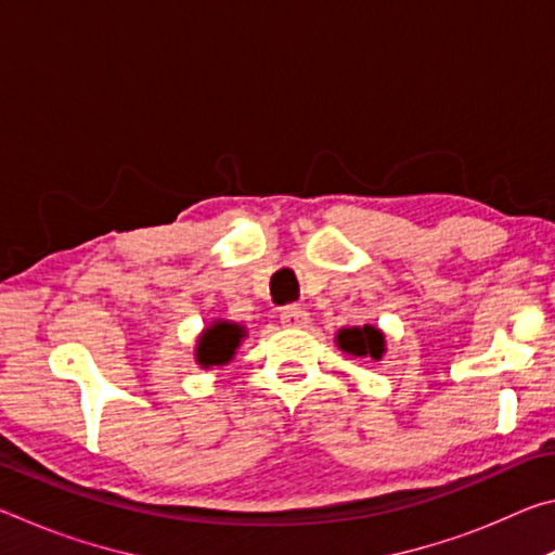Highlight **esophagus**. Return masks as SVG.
Wrapping results in <instances>:
<instances>
[{
  "instance_id": "esophagus-1",
  "label": "esophagus",
  "mask_w": 555,
  "mask_h": 555,
  "mask_svg": "<svg viewBox=\"0 0 555 555\" xmlns=\"http://www.w3.org/2000/svg\"><path fill=\"white\" fill-rule=\"evenodd\" d=\"M281 325L284 327H306L308 325V313L298 306H288L281 311Z\"/></svg>"
}]
</instances>
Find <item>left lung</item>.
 Returning a JSON list of instances; mask_svg holds the SVG:
<instances>
[{"mask_svg":"<svg viewBox=\"0 0 555 555\" xmlns=\"http://www.w3.org/2000/svg\"><path fill=\"white\" fill-rule=\"evenodd\" d=\"M335 343L347 354L372 357V360H382L384 350H387V347H384V333L374 325L343 327V331L335 335Z\"/></svg>","mask_w":555,"mask_h":555,"instance_id":"obj_1","label":"left lung"}]
</instances>
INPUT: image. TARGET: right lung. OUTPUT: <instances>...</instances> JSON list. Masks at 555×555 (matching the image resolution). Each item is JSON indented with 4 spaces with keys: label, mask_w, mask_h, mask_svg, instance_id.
<instances>
[{
    "label": "right lung",
    "mask_w": 555,
    "mask_h": 555,
    "mask_svg": "<svg viewBox=\"0 0 555 555\" xmlns=\"http://www.w3.org/2000/svg\"><path fill=\"white\" fill-rule=\"evenodd\" d=\"M244 337V327L228 321H215L210 327H205L198 347H195V360L201 367H220L228 364Z\"/></svg>",
    "instance_id": "add662e5"
}]
</instances>
